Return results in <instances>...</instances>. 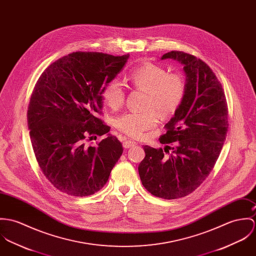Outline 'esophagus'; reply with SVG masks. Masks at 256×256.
<instances>
[{
	"label": "esophagus",
	"mask_w": 256,
	"mask_h": 256,
	"mask_svg": "<svg viewBox=\"0 0 256 256\" xmlns=\"http://www.w3.org/2000/svg\"><path fill=\"white\" fill-rule=\"evenodd\" d=\"M136 144V142L128 140H124V142H122V146H124V148H130V147L134 146Z\"/></svg>",
	"instance_id": "obj_1"
}]
</instances>
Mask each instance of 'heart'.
<instances>
[{"instance_id": "heart-1", "label": "heart", "mask_w": 256, "mask_h": 256, "mask_svg": "<svg viewBox=\"0 0 256 256\" xmlns=\"http://www.w3.org/2000/svg\"><path fill=\"white\" fill-rule=\"evenodd\" d=\"M130 84L147 91L146 107L154 108L162 116L174 114L182 105L186 92V80L180 74L168 70L155 64L147 62L134 70L126 76ZM102 97L107 106L116 110L126 99V90L118 78L109 80L102 89ZM158 122V114L153 109L143 112L130 111L116 118V128L122 132L140 138L145 130L154 128Z\"/></svg>"}]
</instances>
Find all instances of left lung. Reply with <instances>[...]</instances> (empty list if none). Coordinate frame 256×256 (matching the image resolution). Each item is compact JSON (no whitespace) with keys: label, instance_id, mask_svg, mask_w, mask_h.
I'll return each instance as SVG.
<instances>
[{"label":"left lung","instance_id":"8db88e82","mask_svg":"<svg viewBox=\"0 0 256 256\" xmlns=\"http://www.w3.org/2000/svg\"><path fill=\"white\" fill-rule=\"evenodd\" d=\"M161 58L184 66L186 92L165 126L167 132L159 138L172 152L143 146L145 157L138 172L151 194L176 199L194 192L215 166L227 136V100L215 74L200 58L180 51H170Z\"/></svg>","mask_w":256,"mask_h":256}]
</instances>
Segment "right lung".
Returning <instances> with one entry per match:
<instances>
[{
  "label": "right lung",
  "instance_id": "1",
  "mask_svg": "<svg viewBox=\"0 0 256 256\" xmlns=\"http://www.w3.org/2000/svg\"><path fill=\"white\" fill-rule=\"evenodd\" d=\"M128 57L74 52L51 64L35 84L28 111L33 151L46 178L64 194L82 198L99 192L122 154L111 134L96 146L87 142L110 132L98 118L102 89Z\"/></svg>",
  "mask_w": 256,
  "mask_h": 256
}]
</instances>
